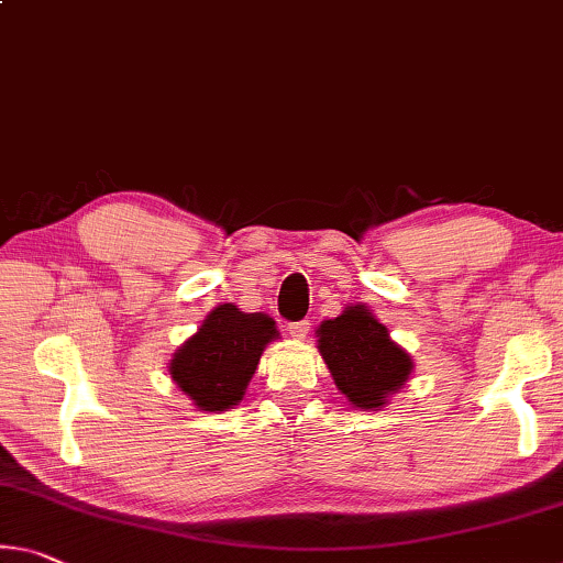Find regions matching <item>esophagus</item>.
I'll list each match as a JSON object with an SVG mask.
<instances>
[{
	"label": "esophagus",
	"instance_id": "esophagus-1",
	"mask_svg": "<svg viewBox=\"0 0 563 563\" xmlns=\"http://www.w3.org/2000/svg\"><path fill=\"white\" fill-rule=\"evenodd\" d=\"M288 330H290L292 341H306V335L310 333V323H308V320H300V323L288 325Z\"/></svg>",
	"mask_w": 563,
	"mask_h": 563
}]
</instances>
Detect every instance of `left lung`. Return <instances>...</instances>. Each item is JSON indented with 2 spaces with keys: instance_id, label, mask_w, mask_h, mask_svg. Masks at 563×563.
<instances>
[{
  "instance_id": "left-lung-1",
  "label": "left lung",
  "mask_w": 563,
  "mask_h": 563,
  "mask_svg": "<svg viewBox=\"0 0 563 563\" xmlns=\"http://www.w3.org/2000/svg\"><path fill=\"white\" fill-rule=\"evenodd\" d=\"M316 338L335 388L353 408H386L413 373L410 353L363 302H351L338 318L323 320Z\"/></svg>"
}]
</instances>
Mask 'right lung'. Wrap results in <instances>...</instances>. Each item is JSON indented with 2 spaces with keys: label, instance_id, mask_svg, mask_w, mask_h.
Masks as SVG:
<instances>
[{
  "label": "right lung",
  "instance_id": "obj_1",
  "mask_svg": "<svg viewBox=\"0 0 563 563\" xmlns=\"http://www.w3.org/2000/svg\"><path fill=\"white\" fill-rule=\"evenodd\" d=\"M278 335L271 316L245 313L235 302H222L173 353L169 378L195 408L222 413L243 400L263 351Z\"/></svg>",
  "mask_w": 563,
  "mask_h": 563
}]
</instances>
